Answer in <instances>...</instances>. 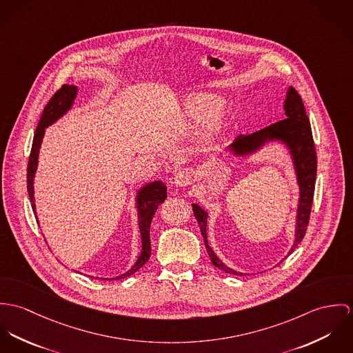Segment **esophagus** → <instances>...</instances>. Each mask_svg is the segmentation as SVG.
Listing matches in <instances>:
<instances>
[{
	"instance_id": "1",
	"label": "esophagus",
	"mask_w": 353,
	"mask_h": 353,
	"mask_svg": "<svg viewBox=\"0 0 353 353\" xmlns=\"http://www.w3.org/2000/svg\"><path fill=\"white\" fill-rule=\"evenodd\" d=\"M192 183V174L190 170H180L179 173H176L174 179H173V184L177 188H184L187 185H190Z\"/></svg>"
}]
</instances>
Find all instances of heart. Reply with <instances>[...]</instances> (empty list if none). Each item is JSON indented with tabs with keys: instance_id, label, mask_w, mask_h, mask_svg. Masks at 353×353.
<instances>
[{
	"instance_id": "heart-1",
	"label": "heart",
	"mask_w": 353,
	"mask_h": 353,
	"mask_svg": "<svg viewBox=\"0 0 353 353\" xmlns=\"http://www.w3.org/2000/svg\"><path fill=\"white\" fill-rule=\"evenodd\" d=\"M225 100L214 93L200 92L188 94L181 103V112L190 119H201V131L205 137L218 135L226 124Z\"/></svg>"
}]
</instances>
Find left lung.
Here are the masks:
<instances>
[{"label":"left lung","mask_w":353,"mask_h":353,"mask_svg":"<svg viewBox=\"0 0 353 353\" xmlns=\"http://www.w3.org/2000/svg\"><path fill=\"white\" fill-rule=\"evenodd\" d=\"M283 108H284L285 119L274 123L260 131H256L253 134L239 135L230 146L226 148V150L230 153L232 157L234 158L252 157L259 152H261L264 148L274 143L283 146L287 150L294 166L296 184L299 187L294 242L290 252L287 253V256H290L292 250L296 248V245L303 239L306 233V226L309 223V216H310L312 204H313L315 176H316V156H315L312 127H310L309 118L306 115L303 101L292 86H288L287 89ZM192 211L199 223L211 263L216 268L228 274H239V276L246 274L228 267L208 245V241H207L208 211L203 210L199 203H192Z\"/></svg>","instance_id":"left-lung-1"}]
</instances>
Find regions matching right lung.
Here are the masks:
<instances>
[{
  "label": "right lung",
  "instance_id": "add662e5",
  "mask_svg": "<svg viewBox=\"0 0 353 353\" xmlns=\"http://www.w3.org/2000/svg\"><path fill=\"white\" fill-rule=\"evenodd\" d=\"M79 94V88L74 83H66L63 85L48 101L46 105L41 117H40L34 142H32V150L30 156V162H28V170H27V188H28V195L31 199V205L35 214V218L39 223L38 215H37V204H35V188H34V181H35V174L38 170V163H39V152L46 128L54 124L57 120L65 117L72 107L74 105V101ZM166 199V185L161 181L156 180L152 183H148L142 185L139 190L135 191V208L138 212V228H139V234H141V242H142V250L134 263V265L124 274H119L117 277H104L105 280H114V279H124L131 274H135L141 267H143L148 260L152 256V246H150V223L152 219L157 211L158 205L163 203ZM99 279V277H97Z\"/></svg>",
  "mask_w": 353,
  "mask_h": 353
}]
</instances>
